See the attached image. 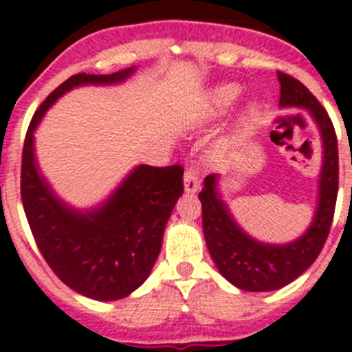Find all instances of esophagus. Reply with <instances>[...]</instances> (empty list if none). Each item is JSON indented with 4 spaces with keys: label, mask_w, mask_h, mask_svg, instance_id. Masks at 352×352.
Here are the masks:
<instances>
[{
    "label": "esophagus",
    "mask_w": 352,
    "mask_h": 352,
    "mask_svg": "<svg viewBox=\"0 0 352 352\" xmlns=\"http://www.w3.org/2000/svg\"><path fill=\"white\" fill-rule=\"evenodd\" d=\"M183 183H185V192H188V194H194L201 188V182H199V174L195 167H186Z\"/></svg>",
    "instance_id": "1"
}]
</instances>
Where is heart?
<instances>
[{
  "label": "heart",
  "mask_w": 352,
  "mask_h": 352,
  "mask_svg": "<svg viewBox=\"0 0 352 352\" xmlns=\"http://www.w3.org/2000/svg\"><path fill=\"white\" fill-rule=\"evenodd\" d=\"M241 96V86L238 84H227V86H222L219 91L214 93V107L217 109H229L238 102V98ZM259 116V105L257 104H252L250 107L247 109V113H245V121L250 123L254 121L256 118Z\"/></svg>",
  "instance_id": "1"
}]
</instances>
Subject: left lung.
<instances>
[{
    "instance_id": "obj_1",
    "label": "left lung",
    "mask_w": 352,
    "mask_h": 352,
    "mask_svg": "<svg viewBox=\"0 0 352 352\" xmlns=\"http://www.w3.org/2000/svg\"><path fill=\"white\" fill-rule=\"evenodd\" d=\"M280 82V107L307 109L321 132L322 167L319 176L317 208L310 227L298 239L270 245L248 236L236 223L220 197L219 174L204 178L199 194L203 204V231L211 259L226 280L250 292L276 291L296 280L312 266L324 247L333 220L338 192V146L333 123L319 100L303 84L284 72Z\"/></svg>"
}]
</instances>
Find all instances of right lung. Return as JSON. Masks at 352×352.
Here are the masks:
<instances>
[{
  "mask_svg": "<svg viewBox=\"0 0 352 352\" xmlns=\"http://www.w3.org/2000/svg\"><path fill=\"white\" fill-rule=\"evenodd\" d=\"M135 67L109 74H77L42 102L26 133L21 197L40 254L63 284L98 301L129 296L151 273L164 229L183 194L182 166H138L107 201L80 211L63 203L42 176L35 158V130L60 96L77 86L123 82Z\"/></svg>",
  "mask_w": 352,
  "mask_h": 352,
  "instance_id": "1",
  "label": "right lung"
}]
</instances>
